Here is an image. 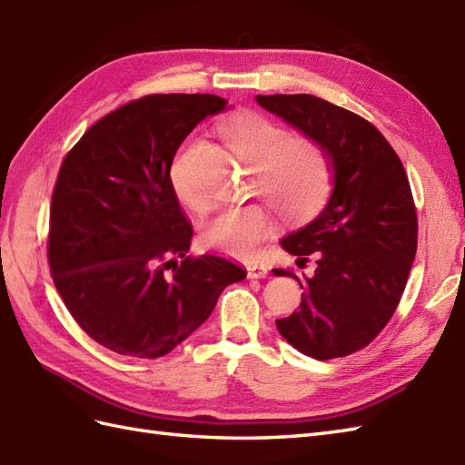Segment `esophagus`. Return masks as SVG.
<instances>
[{"instance_id":"34e87169","label":"esophagus","mask_w":465,"mask_h":465,"mask_svg":"<svg viewBox=\"0 0 465 465\" xmlns=\"http://www.w3.org/2000/svg\"><path fill=\"white\" fill-rule=\"evenodd\" d=\"M248 278H266L268 276V268L264 264H258V262H252L248 264Z\"/></svg>"}]
</instances>
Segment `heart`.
<instances>
[{
	"label": "heart",
	"instance_id": "heart-1",
	"mask_svg": "<svg viewBox=\"0 0 465 465\" xmlns=\"http://www.w3.org/2000/svg\"><path fill=\"white\" fill-rule=\"evenodd\" d=\"M219 132L226 147L254 169L256 191L280 214L303 219L323 207L331 191V163L322 143L310 138H290L284 126L256 112H242L224 120ZM191 145L193 142L181 145L169 167V181L181 201L199 209L201 201L185 179ZM270 229V214L262 207H224L203 224L201 239L224 254L242 258L254 254Z\"/></svg>",
	"mask_w": 465,
	"mask_h": 465
}]
</instances>
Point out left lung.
Returning <instances> with one entry per match:
<instances>
[{
	"label": "left lung",
	"instance_id": "8db88e82",
	"mask_svg": "<svg viewBox=\"0 0 465 465\" xmlns=\"http://www.w3.org/2000/svg\"><path fill=\"white\" fill-rule=\"evenodd\" d=\"M256 102L323 145L333 191L310 224L280 241L298 264L315 258L313 276L298 280L300 312L276 320L280 335L313 359L363 349L389 323L416 254L418 221L399 155L371 122L312 94H258Z\"/></svg>",
	"mask_w": 465,
	"mask_h": 465
}]
</instances>
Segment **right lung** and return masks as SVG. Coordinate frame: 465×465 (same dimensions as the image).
<instances>
[{"mask_svg": "<svg viewBox=\"0 0 465 465\" xmlns=\"http://www.w3.org/2000/svg\"><path fill=\"white\" fill-rule=\"evenodd\" d=\"M214 94H152L90 126L56 177L49 266L76 323L114 353L163 357L246 272L187 256L193 226L169 181L179 145L219 114Z\"/></svg>", "mask_w": 465, "mask_h": 465, "instance_id": "right-lung-1", "label": "right lung"}]
</instances>
